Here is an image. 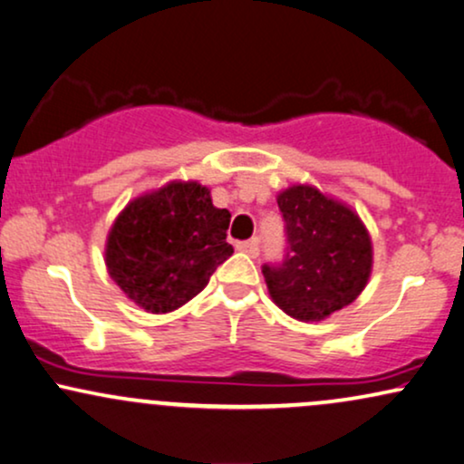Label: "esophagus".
I'll return each mask as SVG.
<instances>
[{
  "mask_svg": "<svg viewBox=\"0 0 464 464\" xmlns=\"http://www.w3.org/2000/svg\"><path fill=\"white\" fill-rule=\"evenodd\" d=\"M236 248L239 252H246V255L256 256L259 255V239H246V242H237Z\"/></svg>",
  "mask_w": 464,
  "mask_h": 464,
  "instance_id": "1",
  "label": "esophagus"
}]
</instances>
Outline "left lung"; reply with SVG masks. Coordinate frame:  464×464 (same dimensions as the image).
Wrapping results in <instances>:
<instances>
[{
	"mask_svg": "<svg viewBox=\"0 0 464 464\" xmlns=\"http://www.w3.org/2000/svg\"><path fill=\"white\" fill-rule=\"evenodd\" d=\"M278 208L285 220L283 261L261 267L272 300L300 321H321L349 306L372 267V244L362 220L310 186L280 192Z\"/></svg>",
	"mask_w": 464,
	"mask_h": 464,
	"instance_id": "left-lung-1",
	"label": "left lung"
}]
</instances>
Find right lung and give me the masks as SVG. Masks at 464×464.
Instances as JSON below:
<instances>
[{
	"label": "right lung",
	"mask_w": 464,
	"mask_h": 464,
	"mask_svg": "<svg viewBox=\"0 0 464 464\" xmlns=\"http://www.w3.org/2000/svg\"><path fill=\"white\" fill-rule=\"evenodd\" d=\"M231 214L214 208L201 184H169L132 201L107 242L111 278L150 313H171L233 255L227 242Z\"/></svg>",
	"instance_id": "1"
}]
</instances>
